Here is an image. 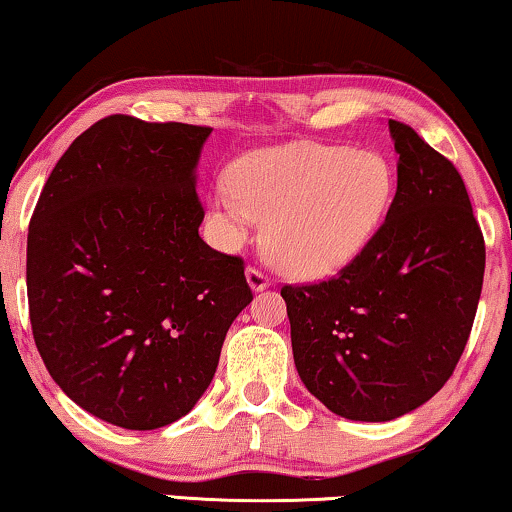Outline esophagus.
<instances>
[{"mask_svg": "<svg viewBox=\"0 0 512 512\" xmlns=\"http://www.w3.org/2000/svg\"><path fill=\"white\" fill-rule=\"evenodd\" d=\"M247 282L251 286V291H263V289H268V286H270L268 275H265L263 270L254 268V265H251V268H247Z\"/></svg>", "mask_w": 512, "mask_h": 512, "instance_id": "obj_1", "label": "esophagus"}]
</instances>
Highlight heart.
<instances>
[{
	"instance_id": "obj_1",
	"label": "heart",
	"mask_w": 512,
	"mask_h": 512,
	"mask_svg": "<svg viewBox=\"0 0 512 512\" xmlns=\"http://www.w3.org/2000/svg\"><path fill=\"white\" fill-rule=\"evenodd\" d=\"M394 195V172L377 151L300 142L240 158L233 184L212 191V209L230 240L251 221H268L270 263L300 279L331 277L373 242Z\"/></svg>"
}]
</instances>
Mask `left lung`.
Listing matches in <instances>:
<instances>
[{
  "label": "left lung",
  "mask_w": 512,
  "mask_h": 512,
  "mask_svg": "<svg viewBox=\"0 0 512 512\" xmlns=\"http://www.w3.org/2000/svg\"><path fill=\"white\" fill-rule=\"evenodd\" d=\"M398 184L373 242L338 275L284 286L298 375L354 422H389L450 380L478 310L485 240L464 179L389 121Z\"/></svg>",
  "instance_id": "1"
}]
</instances>
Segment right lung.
Returning <instances> with one entry per match:
<instances>
[{
  "label": "right lung",
  "instance_id": "right-lung-1",
  "mask_svg": "<svg viewBox=\"0 0 512 512\" xmlns=\"http://www.w3.org/2000/svg\"><path fill=\"white\" fill-rule=\"evenodd\" d=\"M212 128L107 116L53 167L27 235L32 335L55 384L104 422L151 431L205 394L254 296L202 240L195 167Z\"/></svg>",
  "mask_w": 512,
  "mask_h": 512
}]
</instances>
